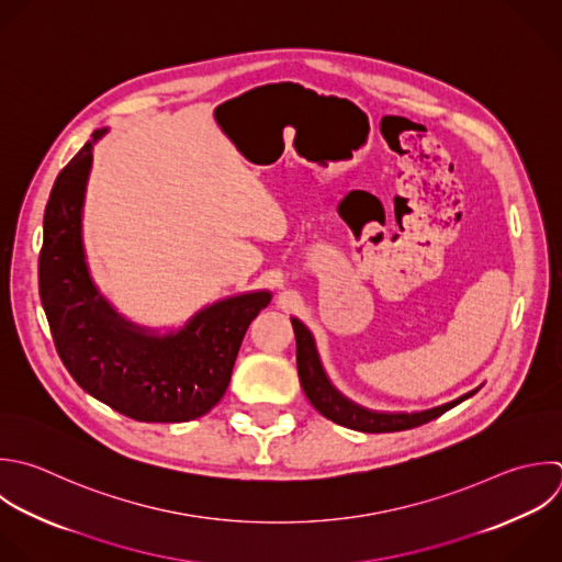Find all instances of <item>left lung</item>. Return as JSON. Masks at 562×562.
Here are the masks:
<instances>
[{
	"label": "left lung",
	"mask_w": 562,
	"mask_h": 562,
	"mask_svg": "<svg viewBox=\"0 0 562 562\" xmlns=\"http://www.w3.org/2000/svg\"><path fill=\"white\" fill-rule=\"evenodd\" d=\"M292 327H294V336H296V369H299V380L301 386L307 395V400L312 402V406L327 419L347 426L351 430H360V432H395V430H406V428H415L422 426L435 417H439L441 413L450 411L452 406H457L459 402L472 397L481 386L459 395L452 402L432 406V408H424V411H373L367 406L356 404L353 400H349L347 395H342L329 380V375L325 373V367L321 362L318 349H316V340L312 336V331L299 321V318H290Z\"/></svg>",
	"instance_id": "1"
}]
</instances>
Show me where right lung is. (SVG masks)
Wrapping results in <instances>:
<instances>
[{
	"label": "right lung",
	"instance_id": "obj_1",
	"mask_svg": "<svg viewBox=\"0 0 562 562\" xmlns=\"http://www.w3.org/2000/svg\"><path fill=\"white\" fill-rule=\"evenodd\" d=\"M92 140L59 173L44 215L40 296L55 347L77 384L138 422H189L226 393L252 318L270 290L215 301L182 327L158 331L127 321L97 288L83 246V204Z\"/></svg>",
	"mask_w": 562,
	"mask_h": 562
}]
</instances>
